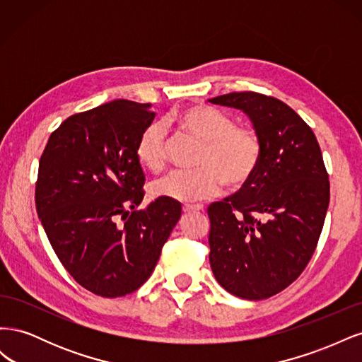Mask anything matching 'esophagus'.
<instances>
[{
  "label": "esophagus",
  "mask_w": 362,
  "mask_h": 362,
  "mask_svg": "<svg viewBox=\"0 0 362 362\" xmlns=\"http://www.w3.org/2000/svg\"><path fill=\"white\" fill-rule=\"evenodd\" d=\"M202 210H204V205H201V204H196V205L187 204V205L182 206L184 213H194V211H202Z\"/></svg>",
  "instance_id": "obj_1"
}]
</instances>
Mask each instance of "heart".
I'll use <instances>...</instances> for the list:
<instances>
[{
    "label": "heart",
    "instance_id": "obj_1",
    "mask_svg": "<svg viewBox=\"0 0 362 362\" xmlns=\"http://www.w3.org/2000/svg\"><path fill=\"white\" fill-rule=\"evenodd\" d=\"M168 122L181 133L201 141L196 170H177L158 180L152 192L160 198L193 202L213 198L222 190H237L250 181L261 161L262 145L257 131L234 124L218 108L193 104L169 115ZM136 157L145 169L160 172L166 166V129L152 122L141 131Z\"/></svg>",
    "mask_w": 362,
    "mask_h": 362
}]
</instances>
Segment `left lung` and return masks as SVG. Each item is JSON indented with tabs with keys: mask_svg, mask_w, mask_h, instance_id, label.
I'll return each mask as SVG.
<instances>
[{
	"mask_svg": "<svg viewBox=\"0 0 362 362\" xmlns=\"http://www.w3.org/2000/svg\"><path fill=\"white\" fill-rule=\"evenodd\" d=\"M208 101L243 110L262 145L250 181L208 206L211 270L237 298L267 299L310 262L329 205V175L313 129L286 103L257 92Z\"/></svg>",
	"mask_w": 362,
	"mask_h": 362,
	"instance_id": "obj_1",
	"label": "left lung"
}]
</instances>
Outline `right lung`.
<instances>
[{
	"instance_id": "right-lung-1",
	"label": "right lung",
	"mask_w": 362,
	"mask_h": 362,
	"mask_svg": "<svg viewBox=\"0 0 362 362\" xmlns=\"http://www.w3.org/2000/svg\"><path fill=\"white\" fill-rule=\"evenodd\" d=\"M149 104L117 100L76 113L52 131L39 161L36 210L63 267L86 290L120 298L144 286L181 217L177 201L146 210L136 157Z\"/></svg>"
}]
</instances>
